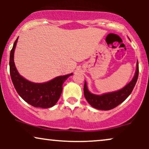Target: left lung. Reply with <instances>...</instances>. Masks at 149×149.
<instances>
[{
	"mask_svg": "<svg viewBox=\"0 0 149 149\" xmlns=\"http://www.w3.org/2000/svg\"><path fill=\"white\" fill-rule=\"evenodd\" d=\"M138 76H139V63L137 61L134 78L123 88L118 91L109 92L102 95H94L89 91L86 82L85 81L84 89H83L84 96L88 103L92 107L99 110H111L124 102L130 95L137 81Z\"/></svg>",
	"mask_w": 149,
	"mask_h": 149,
	"instance_id": "left-lung-1",
	"label": "left lung"
}]
</instances>
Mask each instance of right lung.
<instances>
[{
  "label": "right lung",
  "mask_w": 149,
  "mask_h": 149,
  "mask_svg": "<svg viewBox=\"0 0 149 149\" xmlns=\"http://www.w3.org/2000/svg\"><path fill=\"white\" fill-rule=\"evenodd\" d=\"M18 38L15 40L10 56V73L13 85L20 97L34 107L47 109L54 106L61 96L63 83L73 73L56 77L47 83L29 81L18 73L14 62V52Z\"/></svg>",
  "instance_id": "obj_1"
}]
</instances>
